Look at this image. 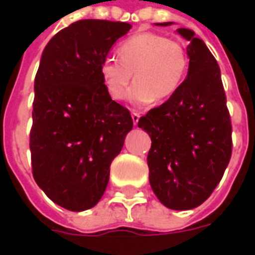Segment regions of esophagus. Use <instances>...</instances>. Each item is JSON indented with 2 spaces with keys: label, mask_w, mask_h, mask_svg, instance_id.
Returning a JSON list of instances; mask_svg holds the SVG:
<instances>
[{
  "label": "esophagus",
  "mask_w": 255,
  "mask_h": 255,
  "mask_svg": "<svg viewBox=\"0 0 255 255\" xmlns=\"http://www.w3.org/2000/svg\"><path fill=\"white\" fill-rule=\"evenodd\" d=\"M131 117H132V122H133V126H136L139 122V119H140V115H139L138 112L133 111L132 113H131Z\"/></svg>",
  "instance_id": "esophagus-1"
}]
</instances>
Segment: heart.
Returning <instances> with one entry per match:
<instances>
[{"label":"heart","instance_id":"obj_1","mask_svg":"<svg viewBox=\"0 0 255 255\" xmlns=\"http://www.w3.org/2000/svg\"><path fill=\"white\" fill-rule=\"evenodd\" d=\"M117 54L119 60L106 57L100 65L106 91L116 101L124 98L132 72L135 83L128 100L136 105L168 100L180 87L187 72L184 46L155 32L133 34L119 45Z\"/></svg>","mask_w":255,"mask_h":255}]
</instances>
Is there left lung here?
Segmentation results:
<instances>
[{
    "label": "left lung",
    "instance_id": "1",
    "mask_svg": "<svg viewBox=\"0 0 255 255\" xmlns=\"http://www.w3.org/2000/svg\"><path fill=\"white\" fill-rule=\"evenodd\" d=\"M176 31L190 42L187 78L169 100L140 117L138 127L151 139L147 165L155 197L172 210H188L205 202L224 175L232 127L216 58L194 31Z\"/></svg>",
    "mask_w": 255,
    "mask_h": 255
}]
</instances>
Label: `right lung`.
<instances>
[{"label": "right lung", "mask_w": 255, "mask_h": 255, "mask_svg": "<svg viewBox=\"0 0 255 255\" xmlns=\"http://www.w3.org/2000/svg\"><path fill=\"white\" fill-rule=\"evenodd\" d=\"M131 27L79 20L42 53L30 133L32 175L53 202L72 212L100 202L112 161L132 129L129 111L112 100L100 73L102 60Z\"/></svg>", "instance_id": "right-lung-1"}]
</instances>
